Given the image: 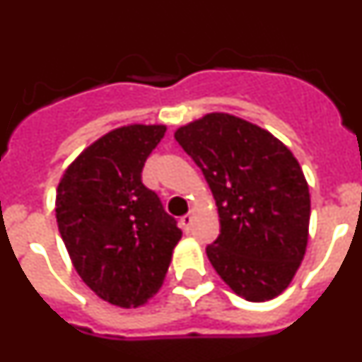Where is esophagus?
Wrapping results in <instances>:
<instances>
[{
  "mask_svg": "<svg viewBox=\"0 0 362 362\" xmlns=\"http://www.w3.org/2000/svg\"><path fill=\"white\" fill-rule=\"evenodd\" d=\"M190 225H192V216H183L181 217V228L185 230V232H188L190 230Z\"/></svg>",
  "mask_w": 362,
  "mask_h": 362,
  "instance_id": "obj_1",
  "label": "esophagus"
}]
</instances>
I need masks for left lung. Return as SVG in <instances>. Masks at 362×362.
Masks as SVG:
<instances>
[{
	"instance_id": "left-lung-1",
	"label": "left lung",
	"mask_w": 362,
	"mask_h": 362,
	"mask_svg": "<svg viewBox=\"0 0 362 362\" xmlns=\"http://www.w3.org/2000/svg\"><path fill=\"white\" fill-rule=\"evenodd\" d=\"M214 194L219 235L206 255L221 279L252 303L279 296L308 243L310 192L299 163L277 137L230 114L177 129Z\"/></svg>"
}]
</instances>
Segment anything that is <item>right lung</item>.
I'll list each match as a JSON object with an SVG mask.
<instances>
[{
    "label": "right lung",
    "mask_w": 362,
    "mask_h": 362,
    "mask_svg": "<svg viewBox=\"0 0 362 362\" xmlns=\"http://www.w3.org/2000/svg\"><path fill=\"white\" fill-rule=\"evenodd\" d=\"M166 132L163 124L112 130L63 174L56 219L72 264L95 296L136 308L158 292L181 239L141 172Z\"/></svg>",
    "instance_id": "add662e5"
}]
</instances>
